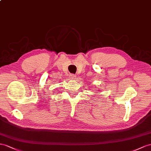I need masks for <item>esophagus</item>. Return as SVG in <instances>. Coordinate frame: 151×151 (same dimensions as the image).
<instances>
[{"mask_svg": "<svg viewBox=\"0 0 151 151\" xmlns=\"http://www.w3.org/2000/svg\"><path fill=\"white\" fill-rule=\"evenodd\" d=\"M69 77H70V78H71V79L74 80V79H75V78H76V76L75 75H74V74H71L70 75H69Z\"/></svg>", "mask_w": 151, "mask_h": 151, "instance_id": "obj_1", "label": "esophagus"}]
</instances>
